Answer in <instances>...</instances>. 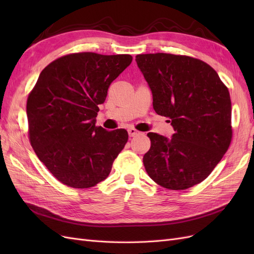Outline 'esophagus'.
Masks as SVG:
<instances>
[{
	"instance_id": "obj_1",
	"label": "esophagus",
	"mask_w": 254,
	"mask_h": 254,
	"mask_svg": "<svg viewBox=\"0 0 254 254\" xmlns=\"http://www.w3.org/2000/svg\"><path fill=\"white\" fill-rule=\"evenodd\" d=\"M128 134H129V136H135L137 134H140V132L137 131V130H135L134 128H129L128 129Z\"/></svg>"
}]
</instances>
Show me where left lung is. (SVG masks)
Masks as SVG:
<instances>
[{
	"label": "left lung",
	"instance_id": "8db88e82",
	"mask_svg": "<svg viewBox=\"0 0 254 254\" xmlns=\"http://www.w3.org/2000/svg\"><path fill=\"white\" fill-rule=\"evenodd\" d=\"M152 93L156 113L171 119L172 139L147 133L150 149L143 163L150 178L168 190H187L203 181L232 140L228 88L204 61L156 53L136 55Z\"/></svg>",
	"mask_w": 254,
	"mask_h": 254
}]
</instances>
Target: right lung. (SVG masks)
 Listing matches in <instances>:
<instances>
[{
	"instance_id": "right-lung-1",
	"label": "right lung",
	"mask_w": 254,
	"mask_h": 254,
	"mask_svg": "<svg viewBox=\"0 0 254 254\" xmlns=\"http://www.w3.org/2000/svg\"><path fill=\"white\" fill-rule=\"evenodd\" d=\"M130 55L74 53L54 60L27 97L28 136L37 157L65 186L89 189L109 176L128 141L125 129L95 126L98 105Z\"/></svg>"
}]
</instances>
